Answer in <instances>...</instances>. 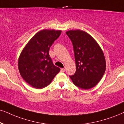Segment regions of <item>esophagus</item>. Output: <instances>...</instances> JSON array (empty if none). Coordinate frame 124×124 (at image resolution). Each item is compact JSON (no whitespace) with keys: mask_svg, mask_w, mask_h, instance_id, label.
Here are the masks:
<instances>
[{"mask_svg":"<svg viewBox=\"0 0 124 124\" xmlns=\"http://www.w3.org/2000/svg\"><path fill=\"white\" fill-rule=\"evenodd\" d=\"M65 71V69H63V68H62V69H61V72H64Z\"/></svg>","mask_w":124,"mask_h":124,"instance_id":"1","label":"esophagus"}]
</instances>
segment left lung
Instances as JSON below:
<instances>
[{
  "mask_svg": "<svg viewBox=\"0 0 124 124\" xmlns=\"http://www.w3.org/2000/svg\"><path fill=\"white\" fill-rule=\"evenodd\" d=\"M73 43L76 71L69 76L73 84L82 89L94 87L100 82L106 70L104 53L92 36L77 30L66 32Z\"/></svg>",
  "mask_w": 124,
  "mask_h": 124,
  "instance_id": "obj_1",
  "label": "left lung"
}]
</instances>
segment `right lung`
Segmentation results:
<instances>
[{"mask_svg":"<svg viewBox=\"0 0 124 124\" xmlns=\"http://www.w3.org/2000/svg\"><path fill=\"white\" fill-rule=\"evenodd\" d=\"M61 34V30H54L39 31L20 53L19 70L23 79L31 86L37 89L46 87L60 71L53 63L49 50Z\"/></svg>","mask_w":124,"mask_h":124,"instance_id":"add662e5","label":"right lung"}]
</instances>
